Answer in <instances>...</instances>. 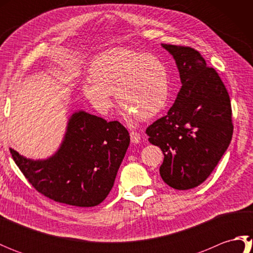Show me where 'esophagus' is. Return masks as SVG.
<instances>
[{"label": "esophagus", "instance_id": "obj_1", "mask_svg": "<svg viewBox=\"0 0 253 253\" xmlns=\"http://www.w3.org/2000/svg\"><path fill=\"white\" fill-rule=\"evenodd\" d=\"M140 133L137 131H130V140L132 143H139L140 142Z\"/></svg>", "mask_w": 253, "mask_h": 253}]
</instances>
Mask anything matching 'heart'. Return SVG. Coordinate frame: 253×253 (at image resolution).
<instances>
[{
    "label": "heart",
    "mask_w": 253,
    "mask_h": 253,
    "mask_svg": "<svg viewBox=\"0 0 253 253\" xmlns=\"http://www.w3.org/2000/svg\"><path fill=\"white\" fill-rule=\"evenodd\" d=\"M84 93L103 115L113 105L115 93L122 112L128 117L150 120L168 104L169 72L165 64L151 54L126 47H115L96 56L88 73Z\"/></svg>",
    "instance_id": "heart-1"
}]
</instances>
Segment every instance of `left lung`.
Wrapping results in <instances>:
<instances>
[{
    "instance_id": "8db88e82",
    "label": "left lung",
    "mask_w": 253,
    "mask_h": 253,
    "mask_svg": "<svg viewBox=\"0 0 253 253\" xmlns=\"http://www.w3.org/2000/svg\"><path fill=\"white\" fill-rule=\"evenodd\" d=\"M174 56L181 88L168 114L150 125L149 141L164 154L160 175L178 190L206 180L233 137L232 105L221 77L197 50L162 44Z\"/></svg>"
}]
</instances>
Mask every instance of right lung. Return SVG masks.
<instances>
[{"label":"right lung","instance_id":"1","mask_svg":"<svg viewBox=\"0 0 253 253\" xmlns=\"http://www.w3.org/2000/svg\"><path fill=\"white\" fill-rule=\"evenodd\" d=\"M120 122L78 112L71 117L61 149L45 161H31L9 149L35 189L56 202L95 207L109 195L129 146Z\"/></svg>","mask_w":253,"mask_h":253}]
</instances>
